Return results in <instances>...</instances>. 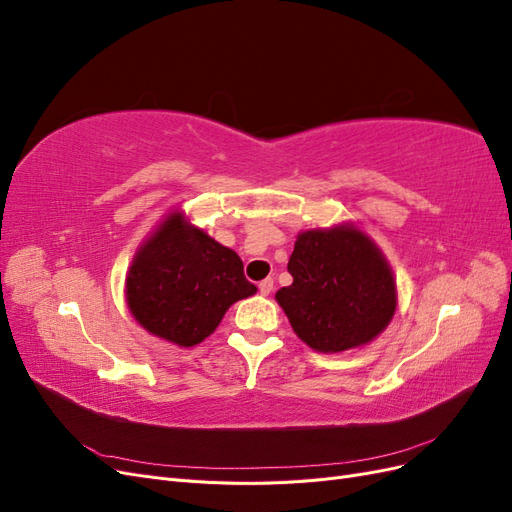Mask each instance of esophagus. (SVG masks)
<instances>
[{
    "label": "esophagus",
    "instance_id": "1",
    "mask_svg": "<svg viewBox=\"0 0 512 512\" xmlns=\"http://www.w3.org/2000/svg\"><path fill=\"white\" fill-rule=\"evenodd\" d=\"M258 290H260L262 297H267V294H271V290H273V280H271V277H267V280H262L258 284Z\"/></svg>",
    "mask_w": 512,
    "mask_h": 512
}]
</instances>
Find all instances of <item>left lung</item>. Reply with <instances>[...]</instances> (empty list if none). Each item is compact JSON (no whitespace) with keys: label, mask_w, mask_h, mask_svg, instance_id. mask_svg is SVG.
<instances>
[{"label":"left lung","mask_w":512,"mask_h":512,"mask_svg":"<svg viewBox=\"0 0 512 512\" xmlns=\"http://www.w3.org/2000/svg\"><path fill=\"white\" fill-rule=\"evenodd\" d=\"M292 284L275 292L292 331L309 348H361L389 327L395 275L380 247L352 222L303 230L288 260Z\"/></svg>","instance_id":"1"}]
</instances>
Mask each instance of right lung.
<instances>
[{
    "mask_svg": "<svg viewBox=\"0 0 512 512\" xmlns=\"http://www.w3.org/2000/svg\"><path fill=\"white\" fill-rule=\"evenodd\" d=\"M239 254L175 209L138 247L126 275V303L141 327L179 348L209 337L232 303L252 297Z\"/></svg>",
    "mask_w": 512,
    "mask_h": 512,
    "instance_id": "obj_1",
    "label": "right lung"
}]
</instances>
